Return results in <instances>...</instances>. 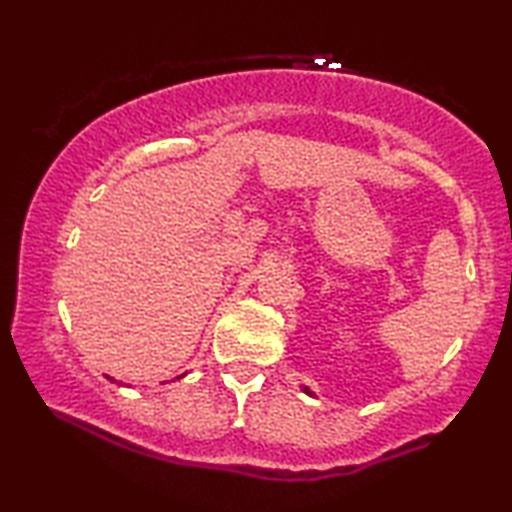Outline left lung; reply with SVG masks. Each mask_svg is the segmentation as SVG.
Instances as JSON below:
<instances>
[{"instance_id":"8db88e82","label":"left lung","mask_w":512,"mask_h":512,"mask_svg":"<svg viewBox=\"0 0 512 512\" xmlns=\"http://www.w3.org/2000/svg\"><path fill=\"white\" fill-rule=\"evenodd\" d=\"M305 389V394H310L312 396V392H310V389H307V387H303Z\"/></svg>"}]
</instances>
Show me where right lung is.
<instances>
[{
	"mask_svg": "<svg viewBox=\"0 0 512 512\" xmlns=\"http://www.w3.org/2000/svg\"><path fill=\"white\" fill-rule=\"evenodd\" d=\"M107 378H109V376H107ZM177 378H184V373H182V376H177ZM111 380H113V378H111Z\"/></svg>",
	"mask_w": 512,
	"mask_h": 512,
	"instance_id": "1",
	"label": "right lung"
}]
</instances>
